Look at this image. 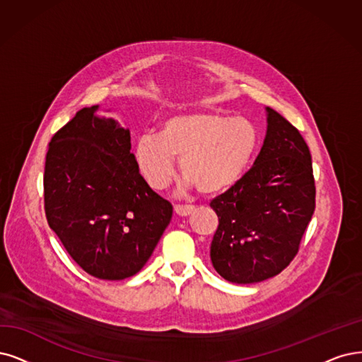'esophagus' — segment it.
I'll return each mask as SVG.
<instances>
[{
    "label": "esophagus",
    "instance_id": "obj_1",
    "mask_svg": "<svg viewBox=\"0 0 362 362\" xmlns=\"http://www.w3.org/2000/svg\"><path fill=\"white\" fill-rule=\"evenodd\" d=\"M194 210H195L194 206H174V211H176L177 215L182 216V218H186V216L192 215Z\"/></svg>",
    "mask_w": 362,
    "mask_h": 362
}]
</instances>
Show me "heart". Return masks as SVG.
I'll use <instances>...</instances> for the list:
<instances>
[{
    "label": "heart",
    "instance_id": "b5f03b06",
    "mask_svg": "<svg viewBox=\"0 0 362 362\" xmlns=\"http://www.w3.org/2000/svg\"><path fill=\"white\" fill-rule=\"evenodd\" d=\"M258 144V129L246 117L182 113L163 120L156 136H141L134 158L143 179L155 191L167 188L177 158L185 188L197 186L199 192L216 195L243 179Z\"/></svg>",
    "mask_w": 362,
    "mask_h": 362
}]
</instances>
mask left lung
<instances>
[{
  "mask_svg": "<svg viewBox=\"0 0 362 362\" xmlns=\"http://www.w3.org/2000/svg\"><path fill=\"white\" fill-rule=\"evenodd\" d=\"M265 112L267 132L253 167L210 203L219 218L211 264L238 285L262 282L286 269L315 211L309 147L282 115L270 107Z\"/></svg>",
  "mask_w": 362,
  "mask_h": 362,
  "instance_id": "left-lung-1",
  "label": "left lung"
}]
</instances>
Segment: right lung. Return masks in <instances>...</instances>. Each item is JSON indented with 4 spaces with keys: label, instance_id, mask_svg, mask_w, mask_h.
Here are the masks:
<instances>
[{
    "label": "right lung",
    "instance_id": "add662e5",
    "mask_svg": "<svg viewBox=\"0 0 362 362\" xmlns=\"http://www.w3.org/2000/svg\"><path fill=\"white\" fill-rule=\"evenodd\" d=\"M78 110L49 143L45 210L50 228L82 269L103 280L139 273L173 216L131 153L129 129Z\"/></svg>",
    "mask_w": 362,
    "mask_h": 362
}]
</instances>
